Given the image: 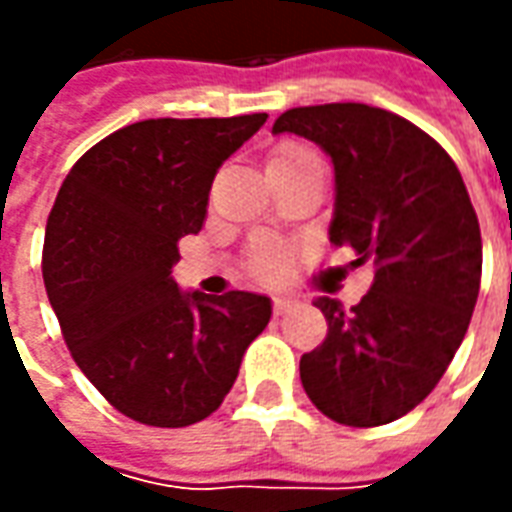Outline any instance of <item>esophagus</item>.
<instances>
[{
  "label": "esophagus",
  "mask_w": 512,
  "mask_h": 512,
  "mask_svg": "<svg viewBox=\"0 0 512 512\" xmlns=\"http://www.w3.org/2000/svg\"><path fill=\"white\" fill-rule=\"evenodd\" d=\"M290 307H293V299H290V296H274V312H277V315H285Z\"/></svg>",
  "instance_id": "obj_1"
}]
</instances>
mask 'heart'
<instances>
[{
  "instance_id": "1",
  "label": "heart",
  "mask_w": 512,
  "mask_h": 512,
  "mask_svg": "<svg viewBox=\"0 0 512 512\" xmlns=\"http://www.w3.org/2000/svg\"><path fill=\"white\" fill-rule=\"evenodd\" d=\"M304 153H310V150H304L299 145H282L274 150V156L271 161H282V158H296L304 156ZM293 263V252H290L288 246L274 244V241H263V244L255 246V252H252V260H249V268L255 271L257 277L263 279H279Z\"/></svg>"
}]
</instances>
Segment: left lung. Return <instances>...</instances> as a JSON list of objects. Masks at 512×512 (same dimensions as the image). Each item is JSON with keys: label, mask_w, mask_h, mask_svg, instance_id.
<instances>
[{"label": "left lung", "mask_w": 512, "mask_h": 512, "mask_svg": "<svg viewBox=\"0 0 512 512\" xmlns=\"http://www.w3.org/2000/svg\"><path fill=\"white\" fill-rule=\"evenodd\" d=\"M274 134L304 136L332 158L329 241L376 268L351 310L315 301L329 332L301 356L304 392L340 425H386L433 392L472 321L483 241L469 191L433 136L378 106H299Z\"/></svg>", "instance_id": "1"}]
</instances>
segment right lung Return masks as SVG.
I'll list each match as a JSON object with an SVG mask.
<instances>
[{
  "label": "right lung",
  "mask_w": 512,
  "mask_h": 512,
  "mask_svg": "<svg viewBox=\"0 0 512 512\" xmlns=\"http://www.w3.org/2000/svg\"><path fill=\"white\" fill-rule=\"evenodd\" d=\"M266 117L142 120L90 147L62 180L43 241L46 293L73 362L142 425L211 417L271 321L268 296L183 293L172 279L216 172Z\"/></svg>",
  "instance_id": "right-lung-1"
}]
</instances>
